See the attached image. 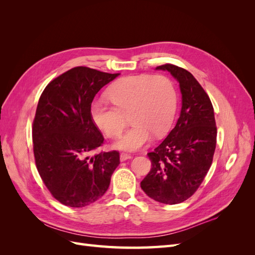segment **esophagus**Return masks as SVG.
<instances>
[{
	"label": "esophagus",
	"instance_id": "obj_1",
	"mask_svg": "<svg viewBox=\"0 0 255 255\" xmlns=\"http://www.w3.org/2000/svg\"><path fill=\"white\" fill-rule=\"evenodd\" d=\"M133 156L129 155V154H127V153H121L120 154V160L121 161H125V160H128V159H130Z\"/></svg>",
	"mask_w": 255,
	"mask_h": 255
}]
</instances>
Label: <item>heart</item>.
<instances>
[{
	"mask_svg": "<svg viewBox=\"0 0 255 255\" xmlns=\"http://www.w3.org/2000/svg\"><path fill=\"white\" fill-rule=\"evenodd\" d=\"M107 96L115 106L96 100L90 107L96 126L109 137L118 136L129 113L132 127L123 133L115 148L137 151L148 143L152 135L163 136L170 128L176 110L172 83L163 75H129L114 83Z\"/></svg>",
	"mask_w": 255,
	"mask_h": 255,
	"instance_id": "1",
	"label": "heart"
}]
</instances>
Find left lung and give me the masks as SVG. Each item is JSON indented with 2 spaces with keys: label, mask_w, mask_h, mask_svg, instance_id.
Returning a JSON list of instances; mask_svg holds the SVG:
<instances>
[{
  "label": "left lung",
  "mask_w": 255,
  "mask_h": 255,
  "mask_svg": "<svg viewBox=\"0 0 255 255\" xmlns=\"http://www.w3.org/2000/svg\"><path fill=\"white\" fill-rule=\"evenodd\" d=\"M156 70L170 72L179 83L182 109L171 132L148 153L152 168L140 186L157 202L177 204L195 194L210 170L217 128L211 100L194 75L170 64Z\"/></svg>",
  "instance_id": "left-lung-1"
}]
</instances>
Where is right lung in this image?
<instances>
[{"mask_svg": "<svg viewBox=\"0 0 255 255\" xmlns=\"http://www.w3.org/2000/svg\"><path fill=\"white\" fill-rule=\"evenodd\" d=\"M120 73L72 68L44 88L33 123L37 170L52 196L70 207L96 202L120 164L117 151H92L104 138L91 118L92 100Z\"/></svg>", "mask_w": 255, "mask_h": 255, "instance_id": "1", "label": "right lung"}]
</instances>
